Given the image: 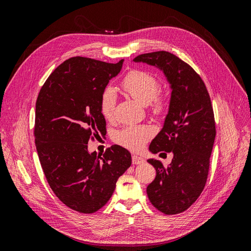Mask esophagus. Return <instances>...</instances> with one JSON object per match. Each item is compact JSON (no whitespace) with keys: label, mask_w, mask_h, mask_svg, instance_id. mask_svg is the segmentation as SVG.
<instances>
[{"label":"esophagus","mask_w":251,"mask_h":251,"mask_svg":"<svg viewBox=\"0 0 251 251\" xmlns=\"http://www.w3.org/2000/svg\"><path fill=\"white\" fill-rule=\"evenodd\" d=\"M132 162L133 164H141L144 162L143 158L140 157V156H137V155H133L132 156Z\"/></svg>","instance_id":"obj_1"}]
</instances>
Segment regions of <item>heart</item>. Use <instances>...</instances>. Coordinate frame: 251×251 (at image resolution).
Segmentation results:
<instances>
[{
  "instance_id": "b5f03b06",
  "label": "heart",
  "mask_w": 251,
  "mask_h": 251,
  "mask_svg": "<svg viewBox=\"0 0 251 251\" xmlns=\"http://www.w3.org/2000/svg\"><path fill=\"white\" fill-rule=\"evenodd\" d=\"M121 88L135 100L143 105L151 103L155 113L162 112L165 102L157 94L160 89L158 79L146 71L135 70L128 73L121 82ZM116 91L112 87L105 88L100 95V113L107 120L114 117L116 104ZM153 135V130L148 126H128L121 128L115 135V140L120 146L132 151L140 150Z\"/></svg>"
}]
</instances>
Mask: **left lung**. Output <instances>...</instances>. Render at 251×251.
Here are the masks:
<instances>
[{
    "label": "left lung",
    "instance_id": "left-lung-1",
    "mask_svg": "<svg viewBox=\"0 0 251 251\" xmlns=\"http://www.w3.org/2000/svg\"><path fill=\"white\" fill-rule=\"evenodd\" d=\"M135 63L161 70L172 90L163 127L150 144V151H172L169 166L156 159V170L147 187L151 203L165 215L186 210L199 198L207 180L209 158L216 137L214 110L205 83L193 68L166 51L138 55Z\"/></svg>",
    "mask_w": 251,
    "mask_h": 251
}]
</instances>
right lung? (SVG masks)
I'll list each match as a JSON object with an SVG mask.
<instances>
[{"label": "right lung", "instance_id": "1", "mask_svg": "<svg viewBox=\"0 0 251 251\" xmlns=\"http://www.w3.org/2000/svg\"><path fill=\"white\" fill-rule=\"evenodd\" d=\"M123 64L71 57L49 75L36 100L35 147L45 176L57 198L82 214L105 205L132 164L130 151L116 144L102 156L88 151L90 139L105 135L100 95Z\"/></svg>", "mask_w": 251, "mask_h": 251}]
</instances>
